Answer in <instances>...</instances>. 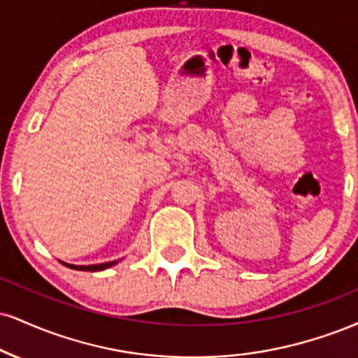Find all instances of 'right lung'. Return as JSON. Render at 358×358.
<instances>
[{
  "mask_svg": "<svg viewBox=\"0 0 358 358\" xmlns=\"http://www.w3.org/2000/svg\"><path fill=\"white\" fill-rule=\"evenodd\" d=\"M62 264L70 266V268H75V270H85V272H100V270L110 268V266L116 265L118 262H105V264H98V265H71V264H64V262H62Z\"/></svg>",
  "mask_w": 358,
  "mask_h": 358,
  "instance_id": "obj_1",
  "label": "right lung"
}]
</instances>
